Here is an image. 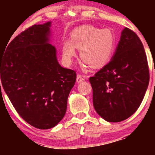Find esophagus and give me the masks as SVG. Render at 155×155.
<instances>
[{
  "instance_id": "34e87169",
  "label": "esophagus",
  "mask_w": 155,
  "mask_h": 155,
  "mask_svg": "<svg viewBox=\"0 0 155 155\" xmlns=\"http://www.w3.org/2000/svg\"><path fill=\"white\" fill-rule=\"evenodd\" d=\"M85 80V77L83 75H81V74H78L77 77H76V81L78 83L81 82V81H84Z\"/></svg>"
}]
</instances>
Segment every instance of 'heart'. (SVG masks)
Listing matches in <instances>:
<instances>
[{"instance_id":"heart-1","label":"heart","mask_w":155,"mask_h":155,"mask_svg":"<svg viewBox=\"0 0 155 155\" xmlns=\"http://www.w3.org/2000/svg\"><path fill=\"white\" fill-rule=\"evenodd\" d=\"M76 48L80 49L81 59L93 68L104 66L111 59L115 48V36L109 29H101L92 25L75 28L70 41L63 43V58L68 65L76 56Z\"/></svg>"}]
</instances>
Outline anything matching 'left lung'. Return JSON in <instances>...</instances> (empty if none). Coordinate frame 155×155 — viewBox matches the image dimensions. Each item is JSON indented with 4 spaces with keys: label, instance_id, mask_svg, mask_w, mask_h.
Returning <instances> with one entry per match:
<instances>
[{
    "label": "left lung",
    "instance_id": "8db88e82",
    "mask_svg": "<svg viewBox=\"0 0 155 155\" xmlns=\"http://www.w3.org/2000/svg\"><path fill=\"white\" fill-rule=\"evenodd\" d=\"M89 81L94 108L105 120L119 122L136 111L148 87L149 70L143 44L135 32L124 28L113 58Z\"/></svg>",
    "mask_w": 155,
    "mask_h": 155
}]
</instances>
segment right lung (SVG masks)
Here are the masks:
<instances>
[{
  "label": "right lung",
  "instance_id": "1",
  "mask_svg": "<svg viewBox=\"0 0 155 155\" xmlns=\"http://www.w3.org/2000/svg\"><path fill=\"white\" fill-rule=\"evenodd\" d=\"M50 22L34 25L16 36L0 57L1 87L17 113L31 125L46 130L65 116L76 71L60 66L48 43Z\"/></svg>",
  "mask_w": 155,
  "mask_h": 155
}]
</instances>
